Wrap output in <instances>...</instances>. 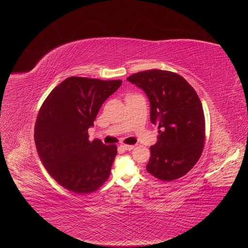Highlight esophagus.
Wrapping results in <instances>:
<instances>
[{"mask_svg":"<svg viewBox=\"0 0 248 248\" xmlns=\"http://www.w3.org/2000/svg\"><path fill=\"white\" fill-rule=\"evenodd\" d=\"M120 147H121L122 149H124V150H128V151H130V150H133V149L135 148V145H126V144H121V145H120Z\"/></svg>","mask_w":248,"mask_h":248,"instance_id":"obj_1","label":"esophagus"}]
</instances>
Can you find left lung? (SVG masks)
<instances>
[{
	"label": "left lung",
	"mask_w": 248,
	"mask_h": 248,
	"mask_svg": "<svg viewBox=\"0 0 248 248\" xmlns=\"http://www.w3.org/2000/svg\"><path fill=\"white\" fill-rule=\"evenodd\" d=\"M127 80L146 93L150 120L159 129L146 170L162 181L184 176L197 163L205 142L204 112L197 93L170 71L138 72Z\"/></svg>",
	"instance_id": "left-lung-1"
}]
</instances>
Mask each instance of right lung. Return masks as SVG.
I'll return each instance as SVG.
<instances>
[{
  "instance_id": "obj_1",
  "label": "right lung",
  "mask_w": 248,
  "mask_h": 248,
  "mask_svg": "<svg viewBox=\"0 0 248 248\" xmlns=\"http://www.w3.org/2000/svg\"><path fill=\"white\" fill-rule=\"evenodd\" d=\"M121 84V80L69 77L41 106L34 134L39 157L51 177L72 192L91 193L109 178L117 146L90 141L88 129Z\"/></svg>"
}]
</instances>
